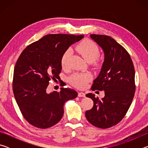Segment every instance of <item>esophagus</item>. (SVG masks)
Instances as JSON below:
<instances>
[{"label": "esophagus", "mask_w": 148, "mask_h": 148, "mask_svg": "<svg viewBox=\"0 0 148 148\" xmlns=\"http://www.w3.org/2000/svg\"><path fill=\"white\" fill-rule=\"evenodd\" d=\"M78 97H86V94L84 93V92H78Z\"/></svg>", "instance_id": "esophagus-1"}]
</instances>
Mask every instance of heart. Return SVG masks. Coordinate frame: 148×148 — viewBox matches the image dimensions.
Returning <instances> with one entry per match:
<instances>
[{"mask_svg": "<svg viewBox=\"0 0 148 148\" xmlns=\"http://www.w3.org/2000/svg\"><path fill=\"white\" fill-rule=\"evenodd\" d=\"M76 50L88 62H92L99 56L100 50L97 45L90 40H86L76 46ZM72 50L69 49L62 55L61 64L62 69H66L69 66V59ZM92 79V76L89 72H76L69 77V82L72 86L79 89H84Z\"/></svg>", "mask_w": 148, "mask_h": 148, "instance_id": "b5f03b06", "label": "heart"}]
</instances>
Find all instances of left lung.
<instances>
[{"instance_id": "left-lung-1", "label": "left lung", "mask_w": 148, "mask_h": 148, "mask_svg": "<svg viewBox=\"0 0 148 148\" xmlns=\"http://www.w3.org/2000/svg\"><path fill=\"white\" fill-rule=\"evenodd\" d=\"M90 37L104 53L101 71L91 90H103L104 97L99 99L94 94L86 95L94 104L86 112V117L94 126L107 129L121 121L131 106L136 89L134 68L127 50L112 37L101 34H91Z\"/></svg>"}]
</instances>
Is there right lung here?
Wrapping results in <instances>:
<instances>
[{
    "label": "right lung",
    "mask_w": 148,
    "mask_h": 148,
    "mask_svg": "<svg viewBox=\"0 0 148 148\" xmlns=\"http://www.w3.org/2000/svg\"><path fill=\"white\" fill-rule=\"evenodd\" d=\"M84 35L47 34L29 45L20 55L14 71V95L22 115L30 124L49 128L61 119L64 102L77 92L61 87L47 92L49 81L59 79L62 55Z\"/></svg>",
    "instance_id": "1"
}]
</instances>
